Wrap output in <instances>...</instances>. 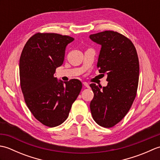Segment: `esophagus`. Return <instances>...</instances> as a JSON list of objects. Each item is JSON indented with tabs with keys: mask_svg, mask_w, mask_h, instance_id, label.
I'll use <instances>...</instances> for the list:
<instances>
[{
	"mask_svg": "<svg viewBox=\"0 0 160 160\" xmlns=\"http://www.w3.org/2000/svg\"><path fill=\"white\" fill-rule=\"evenodd\" d=\"M82 84H84V87H86L87 88H89V87H89V84H88L87 82H82Z\"/></svg>",
	"mask_w": 160,
	"mask_h": 160,
	"instance_id": "34e87169",
	"label": "esophagus"
}]
</instances>
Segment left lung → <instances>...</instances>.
Instances as JSON below:
<instances>
[{
    "instance_id": "1",
    "label": "left lung",
    "mask_w": 160,
    "mask_h": 160,
    "mask_svg": "<svg viewBox=\"0 0 160 160\" xmlns=\"http://www.w3.org/2000/svg\"><path fill=\"white\" fill-rule=\"evenodd\" d=\"M90 38L102 45L97 68L100 73H107L108 82L102 90L96 84H90L94 93L90 109L98 124L111 128L125 117L136 97L140 73L138 53L131 40L117 32L94 33Z\"/></svg>"
}]
</instances>
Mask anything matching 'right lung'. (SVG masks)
<instances>
[{
	"instance_id": "obj_1",
	"label": "right lung",
	"mask_w": 160,
	"mask_h": 160,
	"mask_svg": "<svg viewBox=\"0 0 160 160\" xmlns=\"http://www.w3.org/2000/svg\"><path fill=\"white\" fill-rule=\"evenodd\" d=\"M74 40L56 33H36L30 38L20 58V87L24 100L37 120L55 127L67 120L82 82L72 79L58 82L53 77L63 63L65 48Z\"/></svg>"
}]
</instances>
